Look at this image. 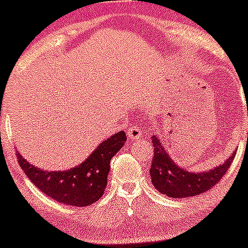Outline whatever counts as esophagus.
<instances>
[{
    "instance_id": "1",
    "label": "esophagus",
    "mask_w": 248,
    "mask_h": 248,
    "mask_svg": "<svg viewBox=\"0 0 248 248\" xmlns=\"http://www.w3.org/2000/svg\"><path fill=\"white\" fill-rule=\"evenodd\" d=\"M142 134L143 132L140 126H132L130 127V129H127L126 131V136L129 137V140H131V141H137V140L142 136Z\"/></svg>"
}]
</instances>
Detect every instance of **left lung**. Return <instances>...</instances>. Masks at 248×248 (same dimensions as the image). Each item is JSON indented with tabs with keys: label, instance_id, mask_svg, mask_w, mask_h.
Wrapping results in <instances>:
<instances>
[{
	"label": "left lung",
	"instance_id": "8db88e82",
	"mask_svg": "<svg viewBox=\"0 0 248 248\" xmlns=\"http://www.w3.org/2000/svg\"><path fill=\"white\" fill-rule=\"evenodd\" d=\"M152 143L154 147V159L150 167L152 183L160 193L170 198L193 197L210 190L224 177L236 154L233 153L222 165L209 170L188 172L174 162L162 147L159 137L153 135Z\"/></svg>",
	"mask_w": 248,
	"mask_h": 248
}]
</instances>
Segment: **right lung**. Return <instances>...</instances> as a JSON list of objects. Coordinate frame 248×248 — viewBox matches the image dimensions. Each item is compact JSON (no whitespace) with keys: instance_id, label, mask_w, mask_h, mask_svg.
Returning a JSON list of instances; mask_svg holds the SVG:
<instances>
[{"instance_id":"1","label":"right lung","mask_w":248,"mask_h":248,"mask_svg":"<svg viewBox=\"0 0 248 248\" xmlns=\"http://www.w3.org/2000/svg\"><path fill=\"white\" fill-rule=\"evenodd\" d=\"M126 141L119 131L103 141L82 163L67 170H40L17 153L20 167L27 178L47 197L58 203L87 206L104 195L109 173V161Z\"/></svg>"}]
</instances>
